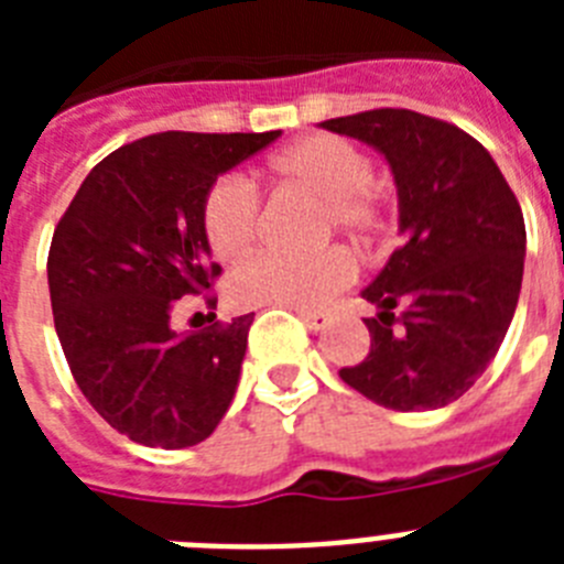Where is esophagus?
I'll return each instance as SVG.
<instances>
[{
	"label": "esophagus",
	"mask_w": 564,
	"mask_h": 564,
	"mask_svg": "<svg viewBox=\"0 0 564 564\" xmlns=\"http://www.w3.org/2000/svg\"><path fill=\"white\" fill-rule=\"evenodd\" d=\"M299 316H302V322H305L311 330H325V325L330 322V316H327L325 311H296Z\"/></svg>",
	"instance_id": "obj_1"
}]
</instances>
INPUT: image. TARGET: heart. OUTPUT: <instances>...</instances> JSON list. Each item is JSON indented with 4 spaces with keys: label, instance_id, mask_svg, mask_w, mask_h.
I'll use <instances>...</instances> for the list:
<instances>
[{
    "label": "heart",
    "instance_id": "b5f03b06",
    "mask_svg": "<svg viewBox=\"0 0 564 564\" xmlns=\"http://www.w3.org/2000/svg\"><path fill=\"white\" fill-rule=\"evenodd\" d=\"M273 174L296 183L325 200V226H336L352 237H370L381 223V192L370 183V158L338 134H307L271 158ZM259 226L257 188L242 177L214 183L203 203V231L214 257L237 262L253 248ZM352 259L341 248L291 257L259 253L231 273L228 293L237 305L307 307L327 299L352 279Z\"/></svg>",
    "mask_w": 564,
    "mask_h": 564
}]
</instances>
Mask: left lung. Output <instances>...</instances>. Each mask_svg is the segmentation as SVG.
Masks as SVG:
<instances>
[{"mask_svg": "<svg viewBox=\"0 0 564 564\" xmlns=\"http://www.w3.org/2000/svg\"><path fill=\"white\" fill-rule=\"evenodd\" d=\"M381 154L403 246L361 296L370 352L338 376L398 412L441 410L475 387L514 318L525 220L500 166L463 129L412 109L318 123Z\"/></svg>", "mask_w": 564, "mask_h": 564, "instance_id": "8db88e82", "label": "left lung"}]
</instances>
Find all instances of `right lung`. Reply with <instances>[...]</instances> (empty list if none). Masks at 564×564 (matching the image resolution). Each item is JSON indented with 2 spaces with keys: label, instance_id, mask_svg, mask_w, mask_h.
<instances>
[{
  "label": "right lung",
  "instance_id": "obj_1",
  "mask_svg": "<svg viewBox=\"0 0 564 564\" xmlns=\"http://www.w3.org/2000/svg\"><path fill=\"white\" fill-rule=\"evenodd\" d=\"M279 134L127 143L84 177L56 226L47 285L58 341L84 398L129 441L186 449L231 406L253 313L177 333L172 311L220 273L203 231L208 188Z\"/></svg>",
  "mask_w": 564,
  "mask_h": 564
}]
</instances>
